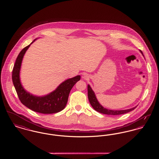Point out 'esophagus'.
<instances>
[{
  "instance_id": "esophagus-1",
  "label": "esophagus",
  "mask_w": 159,
  "mask_h": 159,
  "mask_svg": "<svg viewBox=\"0 0 159 159\" xmlns=\"http://www.w3.org/2000/svg\"><path fill=\"white\" fill-rule=\"evenodd\" d=\"M82 78L84 79H88L89 77L88 76V74H86V73H84L82 75Z\"/></svg>"
}]
</instances>
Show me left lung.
<instances>
[{
  "label": "left lung",
  "instance_id": "obj_1",
  "mask_svg": "<svg viewBox=\"0 0 159 159\" xmlns=\"http://www.w3.org/2000/svg\"><path fill=\"white\" fill-rule=\"evenodd\" d=\"M140 52L143 55L141 51H140ZM88 96L89 102L92 107L95 110H96L97 111H98L100 113L108 114V115H119V114L127 113L129 111L134 110L136 107H135L134 108L127 109V110H109V109H107L106 108H104V107H102L99 103L97 97L95 96V94L89 84L88 85Z\"/></svg>",
  "mask_w": 159,
  "mask_h": 159
}]
</instances>
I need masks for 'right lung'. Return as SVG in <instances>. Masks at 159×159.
Instances as JSON below:
<instances>
[{"mask_svg":"<svg viewBox=\"0 0 159 159\" xmlns=\"http://www.w3.org/2000/svg\"><path fill=\"white\" fill-rule=\"evenodd\" d=\"M36 40V39L18 54L12 70V82L18 97L23 105L40 113H56L62 110L66 106L70 92L73 86L80 80V76H76L65 80L55 91L43 97L33 95L25 91L20 82V68L24 54Z\"/></svg>","mask_w":159,"mask_h":159,"instance_id":"obj_1","label":"right lung"}]
</instances>
